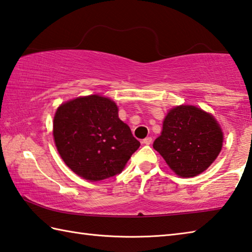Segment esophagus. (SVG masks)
I'll return each mask as SVG.
<instances>
[{
	"mask_svg": "<svg viewBox=\"0 0 252 252\" xmlns=\"http://www.w3.org/2000/svg\"><path fill=\"white\" fill-rule=\"evenodd\" d=\"M152 138H151V136H148V138H145L143 141H142V143L143 144H146V145H150L151 143H152Z\"/></svg>",
	"mask_w": 252,
	"mask_h": 252,
	"instance_id": "34e87169",
	"label": "esophagus"
}]
</instances>
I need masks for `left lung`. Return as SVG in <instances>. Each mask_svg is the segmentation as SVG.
Listing matches in <instances>:
<instances>
[{
    "label": "left lung",
    "mask_w": 252,
    "mask_h": 252,
    "mask_svg": "<svg viewBox=\"0 0 252 252\" xmlns=\"http://www.w3.org/2000/svg\"><path fill=\"white\" fill-rule=\"evenodd\" d=\"M222 132L212 114L194 106L172 109L164 119L161 135L153 148L178 176L193 177L218 157Z\"/></svg>",
    "instance_id": "8db88e82"
}]
</instances>
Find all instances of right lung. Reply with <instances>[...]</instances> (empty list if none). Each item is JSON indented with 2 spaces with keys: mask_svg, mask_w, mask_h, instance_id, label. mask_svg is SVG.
Segmentation results:
<instances>
[{
  "mask_svg": "<svg viewBox=\"0 0 252 252\" xmlns=\"http://www.w3.org/2000/svg\"><path fill=\"white\" fill-rule=\"evenodd\" d=\"M54 139L68 167L89 181L118 175L139 149L117 104L97 94L62 104L54 118Z\"/></svg>",
  "mask_w": 252,
  "mask_h": 252,
  "instance_id": "right-lung-1",
  "label": "right lung"
}]
</instances>
